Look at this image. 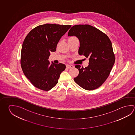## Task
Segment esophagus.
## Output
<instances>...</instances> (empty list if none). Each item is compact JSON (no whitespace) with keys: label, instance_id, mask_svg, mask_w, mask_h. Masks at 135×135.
Wrapping results in <instances>:
<instances>
[{"label":"esophagus","instance_id":"esophagus-1","mask_svg":"<svg viewBox=\"0 0 135 135\" xmlns=\"http://www.w3.org/2000/svg\"><path fill=\"white\" fill-rule=\"evenodd\" d=\"M66 67L67 68L71 69L73 68V65H67Z\"/></svg>","mask_w":135,"mask_h":135}]
</instances>
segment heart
Returning <instances> with one entry per match:
<instances>
[{"label":"heart","instance_id":"1","mask_svg":"<svg viewBox=\"0 0 135 135\" xmlns=\"http://www.w3.org/2000/svg\"><path fill=\"white\" fill-rule=\"evenodd\" d=\"M76 37H74V36H73V37H71L69 39V40H70V39H76Z\"/></svg>","mask_w":135,"mask_h":135}]
</instances>
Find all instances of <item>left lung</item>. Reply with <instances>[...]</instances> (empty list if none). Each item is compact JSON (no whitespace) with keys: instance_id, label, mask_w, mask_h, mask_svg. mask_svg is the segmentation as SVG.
<instances>
[{"instance_id":"left-lung-1","label":"left lung","mask_w":135,"mask_h":135,"mask_svg":"<svg viewBox=\"0 0 135 135\" xmlns=\"http://www.w3.org/2000/svg\"><path fill=\"white\" fill-rule=\"evenodd\" d=\"M68 36H75L80 41L78 53L89 58V65L75 68L79 71L74 80L86 90L97 89L106 80L115 63V55L109 38L98 29L89 25L71 27Z\"/></svg>"}]
</instances>
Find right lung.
Wrapping results in <instances>:
<instances>
[{
	"mask_svg": "<svg viewBox=\"0 0 135 135\" xmlns=\"http://www.w3.org/2000/svg\"><path fill=\"white\" fill-rule=\"evenodd\" d=\"M71 25L46 24L32 29L22 46L21 65L25 75L40 90L48 91L58 82L65 65L50 64V52L56 51L57 44L70 28Z\"/></svg>",
	"mask_w": 135,
	"mask_h": 135,
	"instance_id": "right-lung-1",
	"label": "right lung"
}]
</instances>
